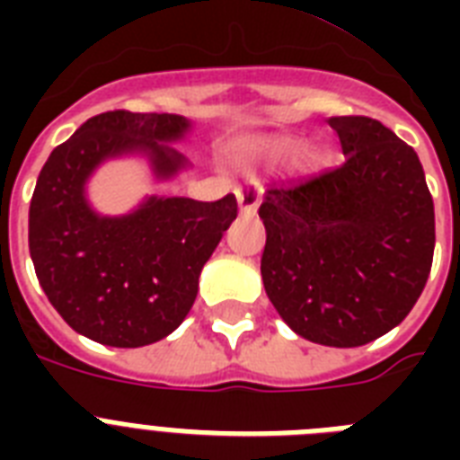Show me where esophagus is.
<instances>
[{
	"label": "esophagus",
	"instance_id": "obj_1",
	"mask_svg": "<svg viewBox=\"0 0 460 460\" xmlns=\"http://www.w3.org/2000/svg\"><path fill=\"white\" fill-rule=\"evenodd\" d=\"M260 198H262V186H260L258 181H248L243 186H236V200H238V209H241V215L252 217L258 212Z\"/></svg>",
	"mask_w": 460,
	"mask_h": 460
}]
</instances>
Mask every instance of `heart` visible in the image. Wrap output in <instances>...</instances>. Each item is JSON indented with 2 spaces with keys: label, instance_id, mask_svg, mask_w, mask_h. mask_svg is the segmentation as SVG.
<instances>
[{
  "label": "heart",
  "instance_id": "obj_1",
  "mask_svg": "<svg viewBox=\"0 0 460 460\" xmlns=\"http://www.w3.org/2000/svg\"><path fill=\"white\" fill-rule=\"evenodd\" d=\"M296 172L310 173L317 172L324 162V153L320 146H301L298 138L288 133H258V136H241L229 146V157L238 166H258L272 164L279 159L288 157Z\"/></svg>",
  "mask_w": 460,
  "mask_h": 460
}]
</instances>
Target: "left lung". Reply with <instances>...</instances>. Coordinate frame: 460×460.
<instances>
[{"label": "left lung", "mask_w": 460, "mask_h": 460, "mask_svg": "<svg viewBox=\"0 0 460 460\" xmlns=\"http://www.w3.org/2000/svg\"><path fill=\"white\" fill-rule=\"evenodd\" d=\"M343 164L260 205V262L296 334L356 349L406 320L435 255V205L415 150L367 117H332Z\"/></svg>", "instance_id": "left-lung-1"}]
</instances>
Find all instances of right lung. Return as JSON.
<instances>
[{"instance_id":"add662e5","label":"right lung","mask_w":460,"mask_h":460,"mask_svg":"<svg viewBox=\"0 0 460 460\" xmlns=\"http://www.w3.org/2000/svg\"><path fill=\"white\" fill-rule=\"evenodd\" d=\"M179 114L104 111L54 147L35 183L28 245L35 274L68 327L93 341L138 349L186 320L205 262L236 219L234 195L198 202L146 195L126 215L93 208L88 183L111 159L143 157L157 183L190 169Z\"/></svg>"}]
</instances>
